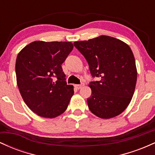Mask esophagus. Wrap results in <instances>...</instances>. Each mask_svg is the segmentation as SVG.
<instances>
[{
    "instance_id": "34e87169",
    "label": "esophagus",
    "mask_w": 155,
    "mask_h": 155,
    "mask_svg": "<svg viewBox=\"0 0 155 155\" xmlns=\"http://www.w3.org/2000/svg\"><path fill=\"white\" fill-rule=\"evenodd\" d=\"M84 85V83H81V84H75V87L76 89H78V90H79V89H81V87H82Z\"/></svg>"
}]
</instances>
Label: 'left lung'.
Segmentation results:
<instances>
[{"label": "left lung", "mask_w": 155, "mask_h": 155, "mask_svg": "<svg viewBox=\"0 0 155 155\" xmlns=\"http://www.w3.org/2000/svg\"><path fill=\"white\" fill-rule=\"evenodd\" d=\"M74 46L87 61L91 75L89 109L95 116L110 119L122 114L130 103L137 81V69L130 47L122 41L100 35Z\"/></svg>", "instance_id": "left-lung-1"}]
</instances>
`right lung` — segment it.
Returning a JSON list of instances; mask_svg holds the SVG:
<instances>
[{
  "label": "right lung",
  "instance_id": "add662e5",
  "mask_svg": "<svg viewBox=\"0 0 155 155\" xmlns=\"http://www.w3.org/2000/svg\"><path fill=\"white\" fill-rule=\"evenodd\" d=\"M71 42L35 41L19 52L17 84L28 108L38 116L54 118L67 109L74 95L61 65L73 50Z\"/></svg>",
  "mask_w": 155,
  "mask_h": 155
}]
</instances>
